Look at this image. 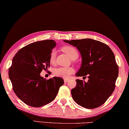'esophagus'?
Returning a JSON list of instances; mask_svg holds the SVG:
<instances>
[{
  "label": "esophagus",
  "mask_w": 129,
  "mask_h": 129,
  "mask_svg": "<svg viewBox=\"0 0 129 129\" xmlns=\"http://www.w3.org/2000/svg\"><path fill=\"white\" fill-rule=\"evenodd\" d=\"M68 80H69V79H64V83H66L68 82Z\"/></svg>",
  "instance_id": "esophagus-1"
}]
</instances>
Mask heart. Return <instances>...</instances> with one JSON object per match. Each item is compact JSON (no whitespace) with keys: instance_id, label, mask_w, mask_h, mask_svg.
<instances>
[{"instance_id":"heart-1","label":"heart","mask_w":129,"mask_h":129,"mask_svg":"<svg viewBox=\"0 0 129 129\" xmlns=\"http://www.w3.org/2000/svg\"><path fill=\"white\" fill-rule=\"evenodd\" d=\"M62 50L68 55L72 60H76L79 56V53L77 49L74 47L71 46H65L62 48ZM56 52L52 50L49 56V61L51 64H54L56 60ZM75 69L72 67H60L56 68L53 71V74L57 77H62L66 79L69 77V76L73 73Z\"/></svg>"}]
</instances>
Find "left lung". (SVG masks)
Masks as SVG:
<instances>
[{
    "label": "left lung",
    "instance_id": "8db88e82",
    "mask_svg": "<svg viewBox=\"0 0 129 129\" xmlns=\"http://www.w3.org/2000/svg\"><path fill=\"white\" fill-rule=\"evenodd\" d=\"M76 47L82 62L76 76L87 75L88 80L77 79V85L71 91L72 98L79 105L95 109L105 103L113 92L118 76V66L114 53L104 43L92 39L64 40Z\"/></svg>",
    "mask_w": 129,
    "mask_h": 129
}]
</instances>
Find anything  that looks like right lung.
I'll return each instance as SVG.
<instances>
[{
  "label": "right lung",
  "mask_w": 129,
  "mask_h": 129,
  "mask_svg": "<svg viewBox=\"0 0 129 129\" xmlns=\"http://www.w3.org/2000/svg\"><path fill=\"white\" fill-rule=\"evenodd\" d=\"M56 45L53 40L31 43L18 51L13 57L9 76L16 95L31 107H40L55 99L64 80L53 77L46 80L40 75L50 67L49 56Z\"/></svg>",
  "instance_id": "1"
}]
</instances>
